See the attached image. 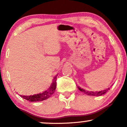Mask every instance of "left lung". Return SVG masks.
I'll list each match as a JSON object with an SVG mask.
<instances>
[{
  "mask_svg": "<svg viewBox=\"0 0 127 127\" xmlns=\"http://www.w3.org/2000/svg\"><path fill=\"white\" fill-rule=\"evenodd\" d=\"M78 90H79L80 91L84 92V93L88 95H91V96H100V95H102L104 94H105L109 90V88L107 89V90H105L104 91H99V92H92V91H85L83 89L81 88L80 87H78Z\"/></svg>",
  "mask_w": 127,
  "mask_h": 127,
  "instance_id": "left-lung-1",
  "label": "left lung"
}]
</instances>
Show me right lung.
<instances>
[{
  "mask_svg": "<svg viewBox=\"0 0 127 127\" xmlns=\"http://www.w3.org/2000/svg\"><path fill=\"white\" fill-rule=\"evenodd\" d=\"M56 76L54 78V81L52 83L51 87L49 89L46 91L43 92V93L39 94H36L33 95H30V96H24V95H20L23 99L28 100V101L31 102H37V101H44L45 99H47L49 98L50 96H52V95L54 93L55 91L56 88Z\"/></svg>",
  "mask_w": 127,
  "mask_h": 127,
  "instance_id": "obj_1",
  "label": "right lung"
}]
</instances>
